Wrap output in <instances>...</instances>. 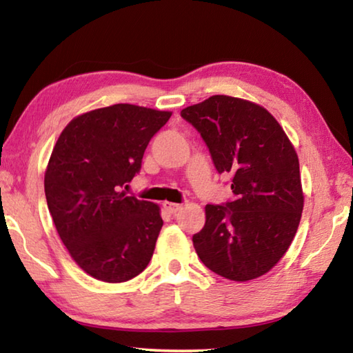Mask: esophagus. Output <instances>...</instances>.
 I'll use <instances>...</instances> for the list:
<instances>
[{"instance_id":"obj_1","label":"esophagus","mask_w":353,"mask_h":353,"mask_svg":"<svg viewBox=\"0 0 353 353\" xmlns=\"http://www.w3.org/2000/svg\"><path fill=\"white\" fill-rule=\"evenodd\" d=\"M163 208L168 213L174 214V213H177L179 210H181V204H176V202H163Z\"/></svg>"}]
</instances>
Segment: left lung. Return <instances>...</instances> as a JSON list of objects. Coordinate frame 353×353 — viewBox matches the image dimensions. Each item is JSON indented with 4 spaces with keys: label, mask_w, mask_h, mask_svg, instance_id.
I'll return each mask as SVG.
<instances>
[{
    "label": "left lung",
    "mask_w": 353,
    "mask_h": 353,
    "mask_svg": "<svg viewBox=\"0 0 353 353\" xmlns=\"http://www.w3.org/2000/svg\"><path fill=\"white\" fill-rule=\"evenodd\" d=\"M181 117L201 134L219 174L232 179L234 199L205 205L193 235L201 261L235 282L266 274L288 250L301 223L299 159L270 112L240 98L214 94Z\"/></svg>",
    "instance_id": "1"
}]
</instances>
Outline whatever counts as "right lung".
Masks as SVG:
<instances>
[{
	"instance_id": "add662e5",
	"label": "right lung",
	"mask_w": 353,
	"mask_h": 353,
	"mask_svg": "<svg viewBox=\"0 0 353 353\" xmlns=\"http://www.w3.org/2000/svg\"><path fill=\"white\" fill-rule=\"evenodd\" d=\"M170 117L115 104L74 118L59 137L45 172L46 202L62 243L88 276L126 282L151 260L163 225L160 208L123 188Z\"/></svg>"
}]
</instances>
